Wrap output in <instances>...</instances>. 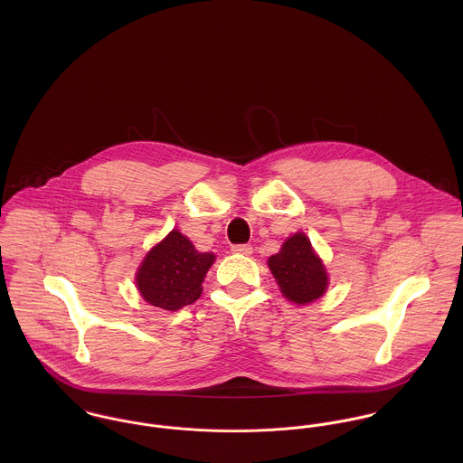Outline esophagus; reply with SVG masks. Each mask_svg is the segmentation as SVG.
I'll list each match as a JSON object with an SVG mask.
<instances>
[{"instance_id":"esophagus-1","label":"esophagus","mask_w":463,"mask_h":463,"mask_svg":"<svg viewBox=\"0 0 463 463\" xmlns=\"http://www.w3.org/2000/svg\"><path fill=\"white\" fill-rule=\"evenodd\" d=\"M232 251L237 253V255H246V257H250V255L253 253V248H251L250 244H237V246L232 248Z\"/></svg>"}]
</instances>
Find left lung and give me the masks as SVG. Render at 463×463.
I'll use <instances>...</instances> for the list:
<instances>
[{"label": "left lung", "mask_w": 463, "mask_h": 463, "mask_svg": "<svg viewBox=\"0 0 463 463\" xmlns=\"http://www.w3.org/2000/svg\"><path fill=\"white\" fill-rule=\"evenodd\" d=\"M267 264L281 294L296 305L312 303L328 288L326 267L303 232L288 237L281 250L269 257Z\"/></svg>", "instance_id": "8db88e82"}]
</instances>
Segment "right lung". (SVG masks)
I'll use <instances>...</instances> for the list:
<instances>
[{
    "mask_svg": "<svg viewBox=\"0 0 463 463\" xmlns=\"http://www.w3.org/2000/svg\"><path fill=\"white\" fill-rule=\"evenodd\" d=\"M213 260V253H199L185 235L173 230L144 257L135 283L144 301L176 312L201 296V283Z\"/></svg>",
    "mask_w": 463,
    "mask_h": 463,
    "instance_id": "obj_1",
    "label": "right lung"
}]
</instances>
